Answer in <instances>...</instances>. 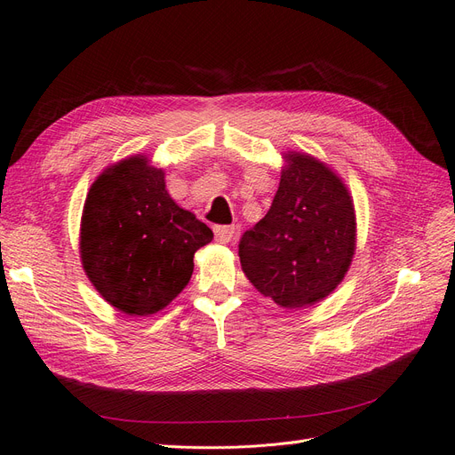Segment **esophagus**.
Returning <instances> with one entry per match:
<instances>
[{"label": "esophagus", "instance_id": "34e87169", "mask_svg": "<svg viewBox=\"0 0 455 455\" xmlns=\"http://www.w3.org/2000/svg\"><path fill=\"white\" fill-rule=\"evenodd\" d=\"M214 235L220 243H229L235 235V226H214Z\"/></svg>", "mask_w": 455, "mask_h": 455}]
</instances>
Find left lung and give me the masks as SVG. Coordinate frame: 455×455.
<instances>
[{
    "label": "left lung",
    "instance_id": "1",
    "mask_svg": "<svg viewBox=\"0 0 455 455\" xmlns=\"http://www.w3.org/2000/svg\"><path fill=\"white\" fill-rule=\"evenodd\" d=\"M281 182L267 214L244 231L241 267L259 294L284 309H304L332 294L356 249L347 186L321 159L284 151Z\"/></svg>",
    "mask_w": 455,
    "mask_h": 455
}]
</instances>
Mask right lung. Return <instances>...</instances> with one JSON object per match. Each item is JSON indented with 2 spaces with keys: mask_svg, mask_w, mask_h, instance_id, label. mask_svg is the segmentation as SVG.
I'll return each instance as SVG.
<instances>
[{
  "mask_svg": "<svg viewBox=\"0 0 455 455\" xmlns=\"http://www.w3.org/2000/svg\"><path fill=\"white\" fill-rule=\"evenodd\" d=\"M211 228L182 209L148 156L106 167L81 214L79 256L99 294L117 311L148 316L167 307L194 273Z\"/></svg>",
  "mask_w": 455,
  "mask_h": 455,
  "instance_id": "obj_1",
  "label": "right lung"
}]
</instances>
